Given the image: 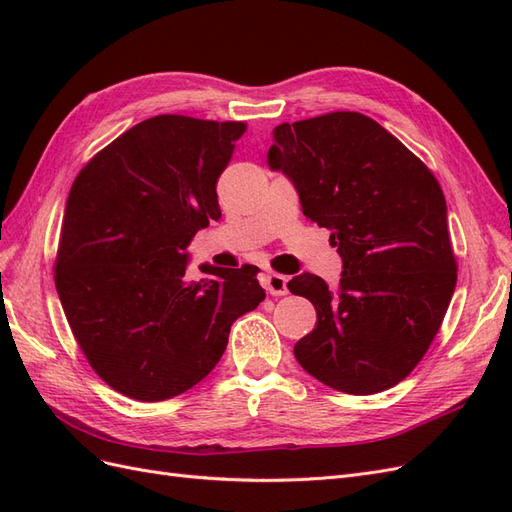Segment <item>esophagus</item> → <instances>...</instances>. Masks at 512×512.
Returning a JSON list of instances; mask_svg holds the SVG:
<instances>
[{
	"instance_id": "1",
	"label": "esophagus",
	"mask_w": 512,
	"mask_h": 512,
	"mask_svg": "<svg viewBox=\"0 0 512 512\" xmlns=\"http://www.w3.org/2000/svg\"><path fill=\"white\" fill-rule=\"evenodd\" d=\"M262 286H265L273 297H284V294H288V277L282 273H267L262 277Z\"/></svg>"
}]
</instances>
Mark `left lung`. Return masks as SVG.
Segmentation results:
<instances>
[{
	"label": "left lung",
	"mask_w": 512,
	"mask_h": 512,
	"mask_svg": "<svg viewBox=\"0 0 512 512\" xmlns=\"http://www.w3.org/2000/svg\"><path fill=\"white\" fill-rule=\"evenodd\" d=\"M267 164L294 185L305 218L331 230L344 269L335 290L314 273L288 282L318 318L294 356L335 391L391 389L423 359L457 284L436 177L350 111L277 126Z\"/></svg>",
	"instance_id": "8db88e82"
}]
</instances>
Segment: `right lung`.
Listing matches in <instances>:
<instances>
[{
  "label": "right lung",
  "instance_id": "right-lung-1",
  "mask_svg": "<svg viewBox=\"0 0 512 512\" xmlns=\"http://www.w3.org/2000/svg\"><path fill=\"white\" fill-rule=\"evenodd\" d=\"M241 121L158 115L91 160L61 224L55 286L96 374L136 401L181 395L218 365L232 322L267 297L258 267L200 265L188 245L222 220L218 183Z\"/></svg>",
  "mask_w": 512,
  "mask_h": 512
}]
</instances>
